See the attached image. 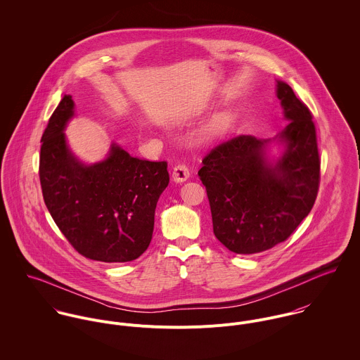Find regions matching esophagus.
Wrapping results in <instances>:
<instances>
[{"mask_svg": "<svg viewBox=\"0 0 360 360\" xmlns=\"http://www.w3.org/2000/svg\"><path fill=\"white\" fill-rule=\"evenodd\" d=\"M172 177L176 183H184L190 177V169L184 163H179L173 167Z\"/></svg>", "mask_w": 360, "mask_h": 360, "instance_id": "34e87169", "label": "esophagus"}]
</instances>
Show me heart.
Here are the masks:
<instances>
[{
  "mask_svg": "<svg viewBox=\"0 0 360 360\" xmlns=\"http://www.w3.org/2000/svg\"><path fill=\"white\" fill-rule=\"evenodd\" d=\"M227 126V116L226 115H217L214 116L209 124L206 126L205 136L206 137H214L219 136Z\"/></svg>",
  "mask_w": 360,
  "mask_h": 360,
  "instance_id": "b5f03b06",
  "label": "heart"
}]
</instances>
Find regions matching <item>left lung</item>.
<instances>
[{
	"mask_svg": "<svg viewBox=\"0 0 360 360\" xmlns=\"http://www.w3.org/2000/svg\"><path fill=\"white\" fill-rule=\"evenodd\" d=\"M276 96L288 122L276 137L238 136L214 147L198 172L213 233L231 252L251 255L285 241L311 210L320 181L316 130L308 106L277 80ZM283 147L269 158V144Z\"/></svg>",
	"mask_w": 360,
	"mask_h": 360,
	"instance_id": "1",
	"label": "left lung"
}]
</instances>
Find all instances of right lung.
Returning a JSON list of instances; mask_svg holds the SVG:
<instances>
[{"instance_id": "obj_1", "label": "right lung", "mask_w": 360, "mask_h": 360, "mask_svg": "<svg viewBox=\"0 0 360 360\" xmlns=\"http://www.w3.org/2000/svg\"><path fill=\"white\" fill-rule=\"evenodd\" d=\"M73 116L72 96H63L43 134L44 202L83 257L108 263L134 260L151 243L156 204L169 184L167 163L133 158L116 143L103 160L83 163L65 136Z\"/></svg>"}]
</instances>
